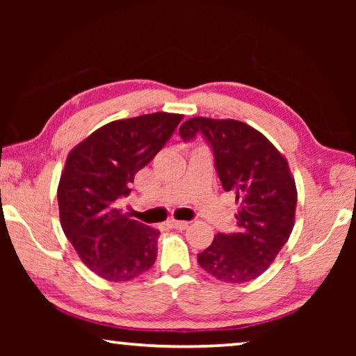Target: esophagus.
Here are the masks:
<instances>
[{
  "instance_id": "34e87169",
  "label": "esophagus",
  "mask_w": 356,
  "mask_h": 356,
  "mask_svg": "<svg viewBox=\"0 0 356 356\" xmlns=\"http://www.w3.org/2000/svg\"><path fill=\"white\" fill-rule=\"evenodd\" d=\"M190 222L188 221H179V220H170L168 221V226L172 227V229H180V231H184V229L188 227Z\"/></svg>"
}]
</instances>
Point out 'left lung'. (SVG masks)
Listing matches in <instances>:
<instances>
[{"label":"left lung","mask_w":356,"mask_h":356,"mask_svg":"<svg viewBox=\"0 0 356 356\" xmlns=\"http://www.w3.org/2000/svg\"><path fill=\"white\" fill-rule=\"evenodd\" d=\"M179 134L185 141L202 134L213 149L222 188L232 191L240 206L237 231L215 236L197 262L220 281L256 280L272 265L295 225L297 186L286 156L261 131L234 119L193 118Z\"/></svg>","instance_id":"1"}]
</instances>
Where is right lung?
<instances>
[{"mask_svg":"<svg viewBox=\"0 0 356 356\" xmlns=\"http://www.w3.org/2000/svg\"><path fill=\"white\" fill-rule=\"evenodd\" d=\"M184 114L152 113L104 125L70 150L58 185L59 220L81 262L106 281H130L156 259L159 229L114 207Z\"/></svg>","mask_w":356,"mask_h":356,"instance_id":"add662e5","label":"right lung"}]
</instances>
